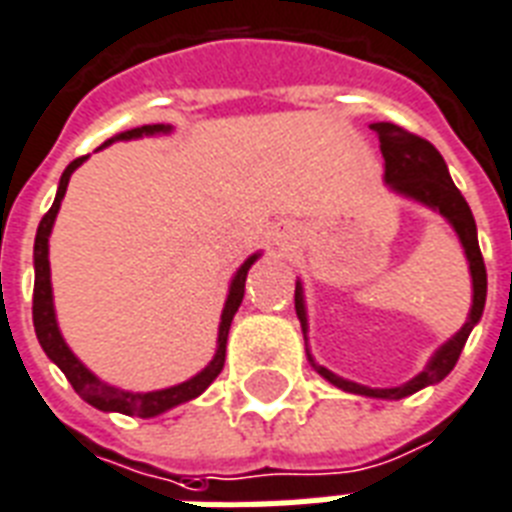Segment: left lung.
<instances>
[{
	"label": "left lung",
	"instance_id": "obj_1",
	"mask_svg": "<svg viewBox=\"0 0 512 512\" xmlns=\"http://www.w3.org/2000/svg\"><path fill=\"white\" fill-rule=\"evenodd\" d=\"M372 130L380 135V151L385 156V180L393 191L404 193V196H412V199L428 204V207L438 209L441 215L454 225V231L460 236L462 247H465V255L470 260V276H473V308H470V316L465 321V327L446 342L444 348L438 350L436 356L430 358V364L425 372H420L414 380H409L401 388H364L358 382L342 380L337 374H332L324 366L313 364V369L329 380L335 388L348 390V393H358V396H372V398H404L412 396L417 390H422L425 385H433V382H441L446 374L452 372L457 358H460L465 342H468L470 332L481 319L486 303V265L484 257H481V249H478V236H476V220H473V212H470L468 201L460 193V188L454 185V180L449 177L446 170L444 156L438 154L436 146L428 143L420 135L398 127V124L390 122H377L372 124ZM295 311L297 319H300V327H308V319H305V305H303V289L300 284L295 287Z\"/></svg>",
	"mask_w": 512,
	"mask_h": 512
}]
</instances>
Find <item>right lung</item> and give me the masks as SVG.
<instances>
[{
	"label": "right lung",
	"mask_w": 512,
	"mask_h": 512,
	"mask_svg": "<svg viewBox=\"0 0 512 512\" xmlns=\"http://www.w3.org/2000/svg\"><path fill=\"white\" fill-rule=\"evenodd\" d=\"M154 132H170V127L164 124H143V127H135V130H124L119 135H114L111 140H106L103 146L114 143V140H130L140 138V135H154ZM87 156H79L74 162L68 164L63 177H60L58 193H55V201L52 207L44 212L42 223L36 228V241H34V329L36 337H39V345L44 348V353L60 366V372L66 374L71 388L79 393V396L92 404L100 412H122V414H135V417H156V414L167 412L172 406L185 404L191 398L201 396L204 390L212 385L217 374L223 372L225 364V342H228V329H231V321L239 311L241 300H244V281H247V271L252 268V263L257 260V255H252L247 263L241 265L236 276L231 281V292H228V300H225L223 319H220V335H217V353L215 358L209 361V366L204 372H199L196 377H191L188 382H180L175 388L167 390H154V393H127V390L111 388L106 382H100L95 374L87 369V366L79 361V358L68 350V345L63 342L58 332V321H55V311H52V287H50V260H47V239H50L52 223H55V215H58L60 201L66 196L68 180H71V172L84 162Z\"/></svg>",
	"instance_id": "right-lung-1"
}]
</instances>
